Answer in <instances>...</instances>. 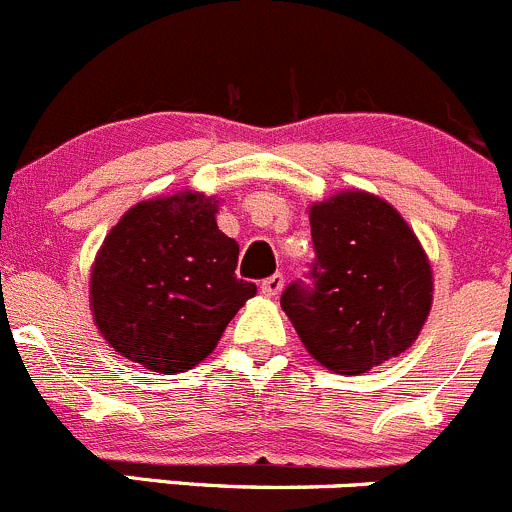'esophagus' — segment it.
Listing matches in <instances>:
<instances>
[{"instance_id": "34e87169", "label": "esophagus", "mask_w": 512, "mask_h": 512, "mask_svg": "<svg viewBox=\"0 0 512 512\" xmlns=\"http://www.w3.org/2000/svg\"><path fill=\"white\" fill-rule=\"evenodd\" d=\"M281 289H284V276H281V274H271L269 279L261 281V294L279 296Z\"/></svg>"}]
</instances>
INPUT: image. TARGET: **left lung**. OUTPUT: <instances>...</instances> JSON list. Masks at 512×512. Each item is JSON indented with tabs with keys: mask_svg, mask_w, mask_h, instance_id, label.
Returning <instances> with one entry per match:
<instances>
[{
	"mask_svg": "<svg viewBox=\"0 0 512 512\" xmlns=\"http://www.w3.org/2000/svg\"><path fill=\"white\" fill-rule=\"evenodd\" d=\"M309 281L281 294L306 352L337 374L399 357L432 306V269L415 231L387 201L344 191L309 211Z\"/></svg>",
	"mask_w": 512,
	"mask_h": 512,
	"instance_id": "1",
	"label": "left lung"
}]
</instances>
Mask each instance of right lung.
I'll use <instances>...</instances> for the list:
<instances>
[{
  "label": "right lung",
  "mask_w": 512,
  "mask_h": 512,
  "mask_svg": "<svg viewBox=\"0 0 512 512\" xmlns=\"http://www.w3.org/2000/svg\"><path fill=\"white\" fill-rule=\"evenodd\" d=\"M216 213V198L183 191L138 203L107 233L90 309L115 352L153 372H186L256 294L236 279L238 243L218 231Z\"/></svg>",
  "instance_id": "1"
}]
</instances>
